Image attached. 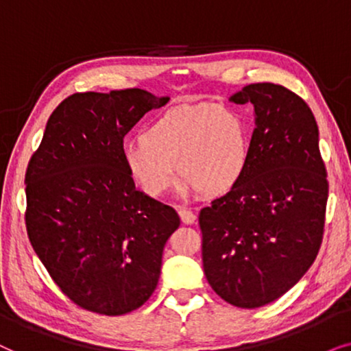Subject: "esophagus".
Here are the masks:
<instances>
[{
	"label": "esophagus",
	"mask_w": 351,
	"mask_h": 351,
	"mask_svg": "<svg viewBox=\"0 0 351 351\" xmlns=\"http://www.w3.org/2000/svg\"><path fill=\"white\" fill-rule=\"evenodd\" d=\"M178 213H180L181 221H183L184 224H193L195 221V213L191 212V210H188L186 207H180Z\"/></svg>",
	"instance_id": "1"
}]
</instances>
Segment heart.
<instances>
[{
  "label": "heart",
  "mask_w": 351,
  "mask_h": 351,
  "mask_svg": "<svg viewBox=\"0 0 351 351\" xmlns=\"http://www.w3.org/2000/svg\"><path fill=\"white\" fill-rule=\"evenodd\" d=\"M250 143L244 121L234 110L199 104L170 110L128 143L121 152L125 170L147 197L160 199L176 183L184 189L221 194L244 175Z\"/></svg>",
  "instance_id": "heart-1"
}]
</instances>
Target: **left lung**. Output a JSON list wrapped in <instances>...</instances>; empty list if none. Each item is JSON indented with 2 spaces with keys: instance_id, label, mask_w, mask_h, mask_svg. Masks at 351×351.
Masks as SVG:
<instances>
[{
  "instance_id": "obj_1",
  "label": "left lung",
  "mask_w": 351,
  "mask_h": 351,
  "mask_svg": "<svg viewBox=\"0 0 351 351\" xmlns=\"http://www.w3.org/2000/svg\"><path fill=\"white\" fill-rule=\"evenodd\" d=\"M254 104L249 163L230 193L199 213L205 278L224 302L258 308L300 281L322 242L328 173L305 101L274 83L230 97Z\"/></svg>"
}]
</instances>
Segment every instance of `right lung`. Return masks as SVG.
<instances>
[{
  "label": "right lung",
  "mask_w": 351,
  "mask_h": 351,
  "mask_svg": "<svg viewBox=\"0 0 351 351\" xmlns=\"http://www.w3.org/2000/svg\"><path fill=\"white\" fill-rule=\"evenodd\" d=\"M170 97L130 88L75 93L51 114L25 173L30 244L83 310L120 316L156 291L175 208L134 188L123 138Z\"/></svg>",
  "instance_id": "right-lung-1"
}]
</instances>
